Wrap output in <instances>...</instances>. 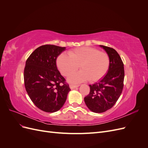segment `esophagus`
Masks as SVG:
<instances>
[{
  "label": "esophagus",
  "instance_id": "esophagus-1",
  "mask_svg": "<svg viewBox=\"0 0 148 148\" xmlns=\"http://www.w3.org/2000/svg\"><path fill=\"white\" fill-rule=\"evenodd\" d=\"M79 86V85H75V84H70V88L71 89H73L77 88Z\"/></svg>",
  "mask_w": 148,
  "mask_h": 148
}]
</instances>
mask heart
Instances as JSON below:
<instances>
[{
	"label": "heart",
	"mask_w": 148,
	"mask_h": 148,
	"mask_svg": "<svg viewBox=\"0 0 148 148\" xmlns=\"http://www.w3.org/2000/svg\"><path fill=\"white\" fill-rule=\"evenodd\" d=\"M56 64L62 75L68 77L70 83H80L89 79L94 83L104 77L109 70L110 59L107 53L91 47L76 48L69 52V56L61 53L58 56Z\"/></svg>",
	"instance_id": "1"
}]
</instances>
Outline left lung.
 <instances>
[{"label": "left lung", "mask_w": 148, "mask_h": 148, "mask_svg": "<svg viewBox=\"0 0 148 148\" xmlns=\"http://www.w3.org/2000/svg\"><path fill=\"white\" fill-rule=\"evenodd\" d=\"M108 54L110 65L108 72L90 87L89 94L84 98L85 104L93 112H104L112 107L122 94L125 71L123 63L114 49L100 45Z\"/></svg>", "instance_id": "left-lung-1"}]
</instances>
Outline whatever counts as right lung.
<instances>
[{"label":"right lung","mask_w":148,"mask_h":148,"mask_svg":"<svg viewBox=\"0 0 148 148\" xmlns=\"http://www.w3.org/2000/svg\"><path fill=\"white\" fill-rule=\"evenodd\" d=\"M65 50V47L43 45L35 49L26 61V91L34 104L46 112L60 110L70 91L56 65L57 57Z\"/></svg>","instance_id":"add662e5"}]
</instances>
